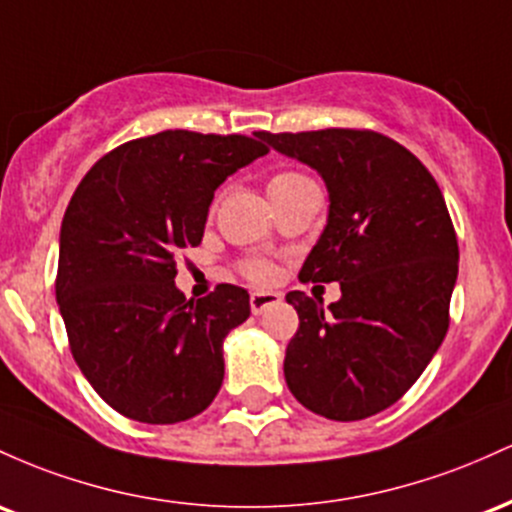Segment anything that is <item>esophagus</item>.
<instances>
[{"label":"esophagus","mask_w":512,"mask_h":512,"mask_svg":"<svg viewBox=\"0 0 512 512\" xmlns=\"http://www.w3.org/2000/svg\"><path fill=\"white\" fill-rule=\"evenodd\" d=\"M280 300H283V295H280V292H273V290L251 292V312L263 314L268 307H273V304H278Z\"/></svg>","instance_id":"esophagus-1"}]
</instances>
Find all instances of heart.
Masks as SVG:
<instances>
[{
    "mask_svg": "<svg viewBox=\"0 0 512 512\" xmlns=\"http://www.w3.org/2000/svg\"><path fill=\"white\" fill-rule=\"evenodd\" d=\"M312 179H307L304 174H297V171H280L275 174L271 181H268V195H280L287 191H295V188L309 186ZM246 275L254 280H268L273 275V266L268 261H261V258H254V261L246 263Z\"/></svg>",
    "mask_w": 512,
    "mask_h": 512,
    "instance_id": "obj_1",
    "label": "heart"
}]
</instances>
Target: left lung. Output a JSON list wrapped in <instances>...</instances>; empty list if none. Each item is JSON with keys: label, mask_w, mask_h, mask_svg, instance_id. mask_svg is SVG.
Instances as JSON below:
<instances>
[{"label": "left lung", "mask_w": 512, "mask_h": 512, "mask_svg": "<svg viewBox=\"0 0 512 512\" xmlns=\"http://www.w3.org/2000/svg\"><path fill=\"white\" fill-rule=\"evenodd\" d=\"M307 164L329 191V215L300 280L338 283L341 300L287 292L300 329L285 382L309 411L360 421L399 401L447 333L459 251L445 198L399 142L370 130L256 132Z\"/></svg>", "instance_id": "obj_1"}]
</instances>
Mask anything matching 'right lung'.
Instances as JSON below:
<instances>
[{
    "instance_id": "1",
    "label": "right lung",
    "mask_w": 512,
    "mask_h": 512,
    "mask_svg": "<svg viewBox=\"0 0 512 512\" xmlns=\"http://www.w3.org/2000/svg\"><path fill=\"white\" fill-rule=\"evenodd\" d=\"M263 154L254 137L164 130L99 159L67 205L55 295L74 363L132 421H188L220 392L222 346L249 319V292L217 285L188 302L174 256L203 241L227 176Z\"/></svg>"
}]
</instances>
